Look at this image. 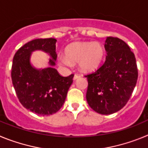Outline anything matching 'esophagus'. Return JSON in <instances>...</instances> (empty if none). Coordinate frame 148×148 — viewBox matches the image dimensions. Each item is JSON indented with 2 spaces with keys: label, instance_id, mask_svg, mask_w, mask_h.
<instances>
[{
  "label": "esophagus",
  "instance_id": "obj_1",
  "mask_svg": "<svg viewBox=\"0 0 148 148\" xmlns=\"http://www.w3.org/2000/svg\"><path fill=\"white\" fill-rule=\"evenodd\" d=\"M80 77H81L80 75H78V74H75V75H74V78H73V79H74V80H75V79H77V78H80Z\"/></svg>",
  "mask_w": 148,
  "mask_h": 148
}]
</instances>
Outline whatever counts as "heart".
<instances>
[{"instance_id": "b5f03b06", "label": "heart", "mask_w": 148, "mask_h": 148, "mask_svg": "<svg viewBox=\"0 0 148 148\" xmlns=\"http://www.w3.org/2000/svg\"><path fill=\"white\" fill-rule=\"evenodd\" d=\"M104 54V47L99 42L75 43L68 46L65 56H59L58 61L65 67H70L71 63H78L82 71L90 72L99 66Z\"/></svg>"}]
</instances>
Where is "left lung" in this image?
Returning a JSON list of instances; mask_svg holds the SVG:
<instances>
[{"mask_svg": "<svg viewBox=\"0 0 148 148\" xmlns=\"http://www.w3.org/2000/svg\"><path fill=\"white\" fill-rule=\"evenodd\" d=\"M108 56L98 70L85 76L88 82L87 101L94 111L112 114L124 108L130 99L138 79L134 53L121 39L107 37Z\"/></svg>", "mask_w": 148, "mask_h": 148, "instance_id": "obj_1", "label": "left lung"}]
</instances>
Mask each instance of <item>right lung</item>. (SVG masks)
Listing matches in <instances>:
<instances>
[{"instance_id": "obj_1", "label": "right lung", "mask_w": 148, "mask_h": 148, "mask_svg": "<svg viewBox=\"0 0 148 148\" xmlns=\"http://www.w3.org/2000/svg\"><path fill=\"white\" fill-rule=\"evenodd\" d=\"M56 41L52 38L32 40L13 58L11 77L18 100L24 108L40 116H49L61 109L73 82V74L63 77L53 67L36 70L30 64L31 53L41 49L50 55L53 59H49V64L54 66Z\"/></svg>"}]
</instances>
